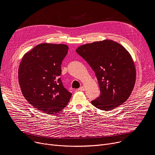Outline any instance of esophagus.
<instances>
[{
    "label": "esophagus",
    "mask_w": 155,
    "mask_h": 155,
    "mask_svg": "<svg viewBox=\"0 0 155 155\" xmlns=\"http://www.w3.org/2000/svg\"><path fill=\"white\" fill-rule=\"evenodd\" d=\"M78 90H79L80 91H85V87H84V86L80 87L78 88Z\"/></svg>",
    "instance_id": "esophagus-1"
}]
</instances>
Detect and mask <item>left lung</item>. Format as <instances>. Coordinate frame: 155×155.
<instances>
[{"instance_id":"left-lung-1","label":"left lung","mask_w":155,"mask_h":155,"mask_svg":"<svg viewBox=\"0 0 155 155\" xmlns=\"http://www.w3.org/2000/svg\"><path fill=\"white\" fill-rule=\"evenodd\" d=\"M94 71L101 94L91 102L97 108L110 110L127 101L136 82V72L131 55L110 39L87 43L77 48Z\"/></svg>"}]
</instances>
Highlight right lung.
<instances>
[{
    "instance_id": "right-lung-1",
    "label": "right lung",
    "mask_w": 155,
    "mask_h": 155,
    "mask_svg": "<svg viewBox=\"0 0 155 155\" xmlns=\"http://www.w3.org/2000/svg\"><path fill=\"white\" fill-rule=\"evenodd\" d=\"M68 46L63 44H39L24 54L18 70L19 84L27 101L49 114L66 107L71 93L63 86L59 76Z\"/></svg>"
}]
</instances>
